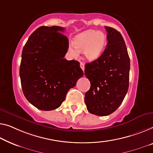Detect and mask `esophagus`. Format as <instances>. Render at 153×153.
Instances as JSON below:
<instances>
[{"instance_id": "obj_1", "label": "esophagus", "mask_w": 153, "mask_h": 153, "mask_svg": "<svg viewBox=\"0 0 153 153\" xmlns=\"http://www.w3.org/2000/svg\"><path fill=\"white\" fill-rule=\"evenodd\" d=\"M80 67H81V69H82V71H84V63H82V62L80 63Z\"/></svg>"}]
</instances>
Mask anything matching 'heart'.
I'll list each match as a JSON object with an SVG mask.
<instances>
[{
	"label": "heart",
	"mask_w": 153,
	"mask_h": 153,
	"mask_svg": "<svg viewBox=\"0 0 153 153\" xmlns=\"http://www.w3.org/2000/svg\"><path fill=\"white\" fill-rule=\"evenodd\" d=\"M106 41V35L102 31L87 30L77 34L73 41L74 47L70 46L69 50L74 57L83 51L86 60L94 61L103 53Z\"/></svg>",
	"instance_id": "obj_1"
}]
</instances>
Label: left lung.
<instances>
[{"instance_id":"1","label":"left lung","mask_w":153,"mask_h":153,"mask_svg":"<svg viewBox=\"0 0 153 153\" xmlns=\"http://www.w3.org/2000/svg\"><path fill=\"white\" fill-rule=\"evenodd\" d=\"M106 47L97 60L85 65L84 74L91 88L84 102L89 113L99 116L115 111L124 100L129 86L130 58L122 34L105 27Z\"/></svg>"}]
</instances>
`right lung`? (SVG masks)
Here are the masks:
<instances>
[{"instance_id": "obj_1", "label": "right lung", "mask_w": 153, "mask_h": 153, "mask_svg": "<svg viewBox=\"0 0 153 153\" xmlns=\"http://www.w3.org/2000/svg\"><path fill=\"white\" fill-rule=\"evenodd\" d=\"M65 29L42 26L31 33L22 52L20 77L26 99L42 111L60 106L71 88L84 75L76 60L64 58L69 40Z\"/></svg>"}]
</instances>
